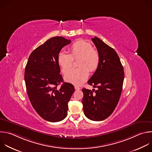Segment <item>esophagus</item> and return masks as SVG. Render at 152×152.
I'll return each mask as SVG.
<instances>
[{"instance_id": "esophagus-1", "label": "esophagus", "mask_w": 152, "mask_h": 152, "mask_svg": "<svg viewBox=\"0 0 152 152\" xmlns=\"http://www.w3.org/2000/svg\"><path fill=\"white\" fill-rule=\"evenodd\" d=\"M75 89L76 90H79V89H80V88L79 87V86H75Z\"/></svg>"}]
</instances>
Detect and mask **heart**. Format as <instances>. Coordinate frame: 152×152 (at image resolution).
Here are the masks:
<instances>
[{"label":"heart","mask_w":152,"mask_h":152,"mask_svg":"<svg viewBox=\"0 0 152 152\" xmlns=\"http://www.w3.org/2000/svg\"><path fill=\"white\" fill-rule=\"evenodd\" d=\"M70 54L60 51L57 56V62L61 72L65 74L72 68L73 60L79 58L80 67L68 72L64 77L66 82L76 85H80L88 78L89 70L94 72L99 63L98 53L93 49L92 44L83 40L74 42L69 48ZM89 70H88V69Z\"/></svg>","instance_id":"1"}]
</instances>
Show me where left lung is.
Instances as JSON below:
<instances>
[{"label": "left lung", "instance_id": "left-lung-1", "mask_svg": "<svg viewBox=\"0 0 152 152\" xmlns=\"http://www.w3.org/2000/svg\"><path fill=\"white\" fill-rule=\"evenodd\" d=\"M99 56L98 68L88 81L96 87L92 91L83 88V109L89 119L101 121L107 118L115 109L122 91L124 68L114 49L97 37L92 38Z\"/></svg>", "mask_w": 152, "mask_h": 152}]
</instances>
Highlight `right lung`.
Returning a JSON list of instances; mask_svg holds the SVG:
<instances>
[{
    "label": "right lung",
    "mask_w": 152,
    "mask_h": 152,
    "mask_svg": "<svg viewBox=\"0 0 152 152\" xmlns=\"http://www.w3.org/2000/svg\"><path fill=\"white\" fill-rule=\"evenodd\" d=\"M70 40L56 36L35 49L26 66L24 80L31 104L43 119L57 122L67 115L68 103L75 91L74 86L63 82L57 56ZM63 83L60 89L57 86Z\"/></svg>",
    "instance_id": "right-lung-1"
}]
</instances>
